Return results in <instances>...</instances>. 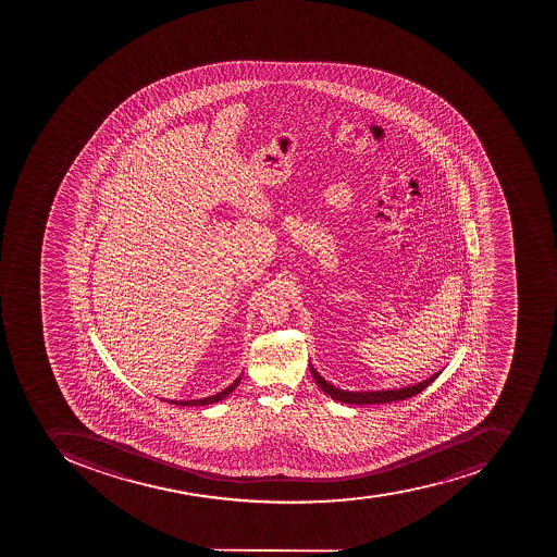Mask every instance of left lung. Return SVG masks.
Here are the masks:
<instances>
[{
    "instance_id": "obj_1",
    "label": "left lung",
    "mask_w": 557,
    "mask_h": 557,
    "mask_svg": "<svg viewBox=\"0 0 557 557\" xmlns=\"http://www.w3.org/2000/svg\"><path fill=\"white\" fill-rule=\"evenodd\" d=\"M310 371L317 385H319L322 392L327 394L331 399L343 404H357V406H366V404H391L397 403V400L409 399L412 395L425 391L426 386H429L430 383H434L435 377L441 374V371H438V373L432 374V376L426 377L423 382L417 383V385L394 388V391L348 392L336 388L333 383L325 382L324 377L317 373L311 363Z\"/></svg>"
}]
</instances>
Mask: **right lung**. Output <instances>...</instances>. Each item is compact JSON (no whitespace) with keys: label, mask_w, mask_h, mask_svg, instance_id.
<instances>
[{"label":"right lung","mask_w":557,"mask_h":557,"mask_svg":"<svg viewBox=\"0 0 557 557\" xmlns=\"http://www.w3.org/2000/svg\"><path fill=\"white\" fill-rule=\"evenodd\" d=\"M242 374L240 376L235 380V382L232 383V385L226 386L223 392H220V394L211 395V397H203V399H195V400H169L171 404H175V406H207V404H214L220 403V400H223L224 397H228L230 394H232L235 388H237L238 383H240Z\"/></svg>","instance_id":"obj_1"}]
</instances>
